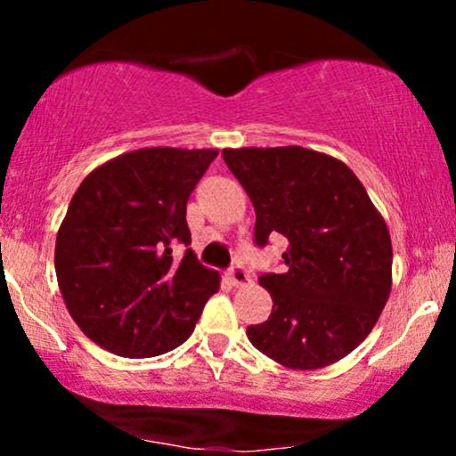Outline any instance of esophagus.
Masks as SVG:
<instances>
[{
	"mask_svg": "<svg viewBox=\"0 0 456 456\" xmlns=\"http://www.w3.org/2000/svg\"><path fill=\"white\" fill-rule=\"evenodd\" d=\"M227 279L233 287H246V285H250V281H253V279H250L248 272L242 268V265H233V268L227 272Z\"/></svg>",
	"mask_w": 456,
	"mask_h": 456,
	"instance_id": "1",
	"label": "esophagus"
}]
</instances>
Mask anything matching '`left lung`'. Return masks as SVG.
<instances>
[{
	"instance_id": "1",
	"label": "left lung",
	"mask_w": 456,
	"mask_h": 456,
	"mask_svg": "<svg viewBox=\"0 0 456 456\" xmlns=\"http://www.w3.org/2000/svg\"><path fill=\"white\" fill-rule=\"evenodd\" d=\"M223 159L257 214L255 242L287 238L285 274L259 276L272 315L248 341L287 369H323L370 334L392 289V242L362 182L300 145L227 148Z\"/></svg>"
}]
</instances>
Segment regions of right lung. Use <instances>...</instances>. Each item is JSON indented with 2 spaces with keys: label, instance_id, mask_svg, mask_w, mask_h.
<instances>
[{
  "label": "right lung",
  "instance_id": "add662e5",
  "mask_svg": "<svg viewBox=\"0 0 456 456\" xmlns=\"http://www.w3.org/2000/svg\"><path fill=\"white\" fill-rule=\"evenodd\" d=\"M218 150L143 148L96 167L70 199L55 274L87 338L124 358L171 352L195 330L221 274L191 244L186 201Z\"/></svg>",
  "mask_w": 456,
  "mask_h": 456
}]
</instances>
